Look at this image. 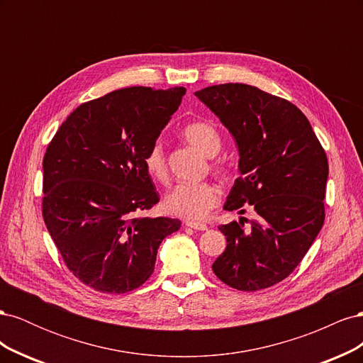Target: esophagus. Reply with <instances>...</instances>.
<instances>
[{"label": "esophagus", "instance_id": "obj_1", "mask_svg": "<svg viewBox=\"0 0 363 363\" xmlns=\"http://www.w3.org/2000/svg\"><path fill=\"white\" fill-rule=\"evenodd\" d=\"M184 225H186V227H191V228H194V230H207V225H206V224H201V223L186 221Z\"/></svg>", "mask_w": 363, "mask_h": 363}]
</instances>
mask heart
Instances as JSON below:
<instances>
[{
	"label": "heart",
	"instance_id": "1",
	"mask_svg": "<svg viewBox=\"0 0 363 363\" xmlns=\"http://www.w3.org/2000/svg\"><path fill=\"white\" fill-rule=\"evenodd\" d=\"M182 135L188 144L203 152L207 157L216 156L221 150V135L207 121H192L184 125ZM144 164L147 172L159 183H168V164L164 157L163 145L155 142L144 156ZM215 171L224 174L227 164L221 160L212 163ZM219 203V189L213 183H180L168 194L164 204L172 213L186 219H201Z\"/></svg>",
	"mask_w": 363,
	"mask_h": 363
}]
</instances>
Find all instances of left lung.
Returning <instances> with one entry per match:
<instances>
[{
	"label": "left lung",
	"mask_w": 363,
	"mask_h": 363,
	"mask_svg": "<svg viewBox=\"0 0 363 363\" xmlns=\"http://www.w3.org/2000/svg\"><path fill=\"white\" fill-rule=\"evenodd\" d=\"M195 95L236 140L239 172L224 211L247 218L219 227L225 251L212 265L238 291H260L298 267L324 224L325 151L298 107L255 86L225 83Z\"/></svg>",
	"instance_id": "left-lung-1"
}]
</instances>
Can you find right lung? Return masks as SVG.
<instances>
[{"mask_svg":"<svg viewBox=\"0 0 363 363\" xmlns=\"http://www.w3.org/2000/svg\"><path fill=\"white\" fill-rule=\"evenodd\" d=\"M184 87L135 86L83 103L43 156L42 216L65 265L86 286L125 294L155 271L172 218L142 216L159 203L144 156L177 111Z\"/></svg>","mask_w":363,"mask_h":363,"instance_id":"right-lung-1","label":"right lung"}]
</instances>
